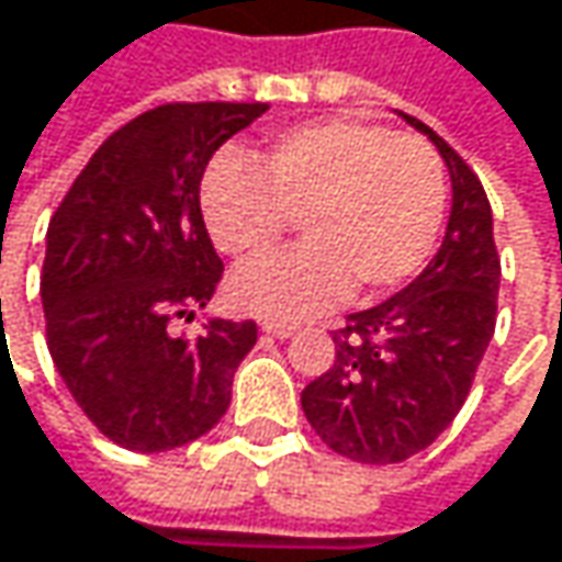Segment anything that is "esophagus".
Returning a JSON list of instances; mask_svg holds the SVG:
<instances>
[{
    "label": "esophagus",
    "instance_id": "1",
    "mask_svg": "<svg viewBox=\"0 0 562 562\" xmlns=\"http://www.w3.org/2000/svg\"><path fill=\"white\" fill-rule=\"evenodd\" d=\"M260 331H267L270 337H292L295 334V325L292 322H277V318H263L260 322Z\"/></svg>",
    "mask_w": 562,
    "mask_h": 562
}]
</instances>
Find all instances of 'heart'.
I'll list each match as a JSON object with an SVG mask.
<instances>
[{"mask_svg": "<svg viewBox=\"0 0 562 562\" xmlns=\"http://www.w3.org/2000/svg\"><path fill=\"white\" fill-rule=\"evenodd\" d=\"M443 199V164L428 140L328 119L280 134L257 173L212 167L202 215L231 257H260L299 225L305 244L237 267L228 302L260 318H305L350 289L383 295L408 280L431 254Z\"/></svg>", "mask_w": 562, "mask_h": 562, "instance_id": "b5f03b06", "label": "heart"}]
</instances>
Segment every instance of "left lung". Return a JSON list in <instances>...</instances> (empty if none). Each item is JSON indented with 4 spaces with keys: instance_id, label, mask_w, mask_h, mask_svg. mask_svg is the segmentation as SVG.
Masks as SVG:
<instances>
[{
    "instance_id": "obj_1",
    "label": "left lung",
    "mask_w": 562,
    "mask_h": 562,
    "mask_svg": "<svg viewBox=\"0 0 562 562\" xmlns=\"http://www.w3.org/2000/svg\"><path fill=\"white\" fill-rule=\"evenodd\" d=\"M450 173V218L434 260L402 292L347 315L328 373L302 389V412L334 453L402 463L434 443L463 408L495 331L502 263L483 182L425 122Z\"/></svg>"
}]
</instances>
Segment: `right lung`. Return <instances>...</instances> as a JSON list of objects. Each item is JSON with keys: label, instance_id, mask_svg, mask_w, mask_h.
<instances>
[{"label": "right lung", "instance_id": "add662e5", "mask_svg": "<svg viewBox=\"0 0 562 562\" xmlns=\"http://www.w3.org/2000/svg\"><path fill=\"white\" fill-rule=\"evenodd\" d=\"M263 102H173L137 115L89 157L47 228V347L86 418L137 453L177 450L228 412L254 322L209 318L170 334L215 295L222 260L202 222L212 154Z\"/></svg>", "mask_w": 562, "mask_h": 562}]
</instances>
